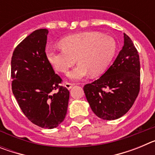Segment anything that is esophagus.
<instances>
[{
  "label": "esophagus",
  "instance_id": "1",
  "mask_svg": "<svg viewBox=\"0 0 155 155\" xmlns=\"http://www.w3.org/2000/svg\"><path fill=\"white\" fill-rule=\"evenodd\" d=\"M74 86V84H72V83H66L65 84V87L68 88V89H71V87H73Z\"/></svg>",
  "mask_w": 155,
  "mask_h": 155
}]
</instances>
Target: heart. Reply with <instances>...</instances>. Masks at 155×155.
<instances>
[{"label":"heart","instance_id":"1","mask_svg":"<svg viewBox=\"0 0 155 155\" xmlns=\"http://www.w3.org/2000/svg\"><path fill=\"white\" fill-rule=\"evenodd\" d=\"M60 50H46V58L52 68L67 73L77 60L79 64L68 74L71 80L80 81L87 75L98 76L104 72L116 52L113 38L98 31H84L68 35L59 42ZM76 59H75V58Z\"/></svg>","mask_w":155,"mask_h":155}]
</instances>
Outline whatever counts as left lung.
<instances>
[{"mask_svg":"<svg viewBox=\"0 0 155 155\" xmlns=\"http://www.w3.org/2000/svg\"><path fill=\"white\" fill-rule=\"evenodd\" d=\"M124 35V45L113 64L98 80L84 87L91 110L102 120H116L125 115L139 94V54L130 38Z\"/></svg>","mask_w":155,"mask_h":155,"instance_id":"1","label":"left lung"}]
</instances>
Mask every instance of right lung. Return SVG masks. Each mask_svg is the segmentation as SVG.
Wrapping results in <instances>:
<instances>
[{"mask_svg": "<svg viewBox=\"0 0 155 155\" xmlns=\"http://www.w3.org/2000/svg\"><path fill=\"white\" fill-rule=\"evenodd\" d=\"M48 30L37 29L23 39L12 57V92L25 116L42 128L53 129L65 118L69 91L46 58ZM57 90V93H53Z\"/></svg>", "mask_w": 155, "mask_h": 155, "instance_id": "add662e5", "label": "right lung"}]
</instances>
